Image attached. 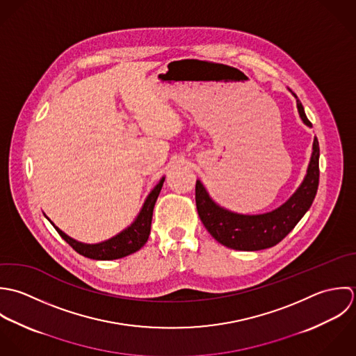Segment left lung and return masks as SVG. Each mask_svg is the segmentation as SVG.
Here are the masks:
<instances>
[{
	"mask_svg": "<svg viewBox=\"0 0 356 356\" xmlns=\"http://www.w3.org/2000/svg\"><path fill=\"white\" fill-rule=\"evenodd\" d=\"M293 93V92H291ZM294 95V93H293ZM297 110L307 127L308 121L298 97ZM319 186V143L314 139L307 175L296 193L278 209L263 214H239L217 205L204 184L197 180V211L205 228L221 245L235 250H261L280 243L311 208Z\"/></svg>",
	"mask_w": 356,
	"mask_h": 356,
	"instance_id": "obj_1",
	"label": "left lung"
}]
</instances>
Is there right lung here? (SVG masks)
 Returning <instances> with one entry per match:
<instances>
[{"instance_id": "add662e5", "label": "right lung", "mask_w": 356, "mask_h": 356, "mask_svg": "<svg viewBox=\"0 0 356 356\" xmlns=\"http://www.w3.org/2000/svg\"><path fill=\"white\" fill-rule=\"evenodd\" d=\"M163 181H165V177H162L159 180V183L148 194V197L144 201L142 211H140V213L138 214L135 221L128 228L121 231L118 235H115L111 239H107L104 242L93 243V245L78 242V241L70 238L69 235H66L62 229H59L51 220L49 221L56 228L59 235L72 246L76 253H79V254H82L88 259H93V260L122 259V257L129 256V254L138 252L139 249H142L144 243L147 242L148 235H149V229H151L154 205H155L156 198L161 193Z\"/></svg>"}]
</instances>
